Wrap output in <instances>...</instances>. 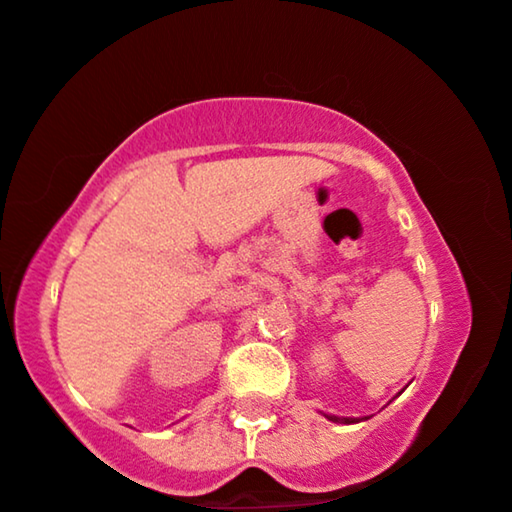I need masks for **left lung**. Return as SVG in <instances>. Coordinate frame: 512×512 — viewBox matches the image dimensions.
<instances>
[{
    "label": "left lung",
    "instance_id": "left-lung-1",
    "mask_svg": "<svg viewBox=\"0 0 512 512\" xmlns=\"http://www.w3.org/2000/svg\"><path fill=\"white\" fill-rule=\"evenodd\" d=\"M321 416H326L331 423H340V425H352V423H361V420H368V418H342V416H333V413H321Z\"/></svg>",
    "mask_w": 512,
    "mask_h": 512
}]
</instances>
